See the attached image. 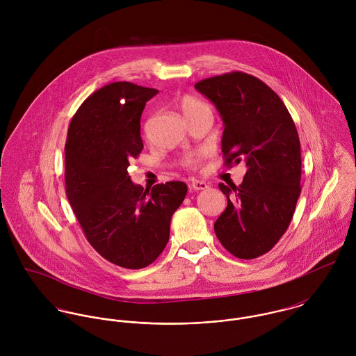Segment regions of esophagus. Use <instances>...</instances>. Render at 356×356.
<instances>
[{
  "label": "esophagus",
  "mask_w": 356,
  "mask_h": 356,
  "mask_svg": "<svg viewBox=\"0 0 356 356\" xmlns=\"http://www.w3.org/2000/svg\"><path fill=\"white\" fill-rule=\"evenodd\" d=\"M189 188L192 191H205L208 189V185L203 182V181H197V179H193L191 184H189Z\"/></svg>",
  "instance_id": "obj_1"
}]
</instances>
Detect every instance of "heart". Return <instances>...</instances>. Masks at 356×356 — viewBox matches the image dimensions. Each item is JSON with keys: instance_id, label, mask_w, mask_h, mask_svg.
Returning a JSON list of instances; mask_svg holds the SVG:
<instances>
[{"instance_id": "b5f03b06", "label": "heart", "mask_w": 356, "mask_h": 356, "mask_svg": "<svg viewBox=\"0 0 356 356\" xmlns=\"http://www.w3.org/2000/svg\"><path fill=\"white\" fill-rule=\"evenodd\" d=\"M178 106L186 120L200 116V115H212V111L207 102H204L203 100H200L195 96H191V95L181 97V100L178 102ZM199 163H200V157H197V156H191L185 160V165L189 168L197 167Z\"/></svg>"}]
</instances>
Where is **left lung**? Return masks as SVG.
Wrapping results in <instances>:
<instances>
[{
    "label": "left lung",
    "instance_id": "1",
    "mask_svg": "<svg viewBox=\"0 0 356 356\" xmlns=\"http://www.w3.org/2000/svg\"><path fill=\"white\" fill-rule=\"evenodd\" d=\"M222 120L225 164L245 161L240 186L219 184L227 207L213 223L220 244L236 257L268 252L286 232L300 196V140L291 113L264 82L234 71L195 85Z\"/></svg>",
    "mask_w": 356,
    "mask_h": 356
}]
</instances>
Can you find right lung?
<instances>
[{
  "label": "right lung",
  "mask_w": 356,
  "mask_h": 356,
  "mask_svg": "<svg viewBox=\"0 0 356 356\" xmlns=\"http://www.w3.org/2000/svg\"><path fill=\"white\" fill-rule=\"evenodd\" d=\"M159 90L130 82L105 85L74 115L65 143V193L90 245L124 268L149 266L165 248L172 213L188 186L144 189L127 172L144 144L141 115Z\"/></svg>",
  "instance_id": "obj_1"
}]
</instances>
